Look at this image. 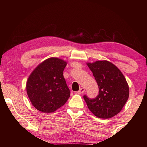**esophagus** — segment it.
I'll return each instance as SVG.
<instances>
[{
    "label": "esophagus",
    "instance_id": "1",
    "mask_svg": "<svg viewBox=\"0 0 147 147\" xmlns=\"http://www.w3.org/2000/svg\"><path fill=\"white\" fill-rule=\"evenodd\" d=\"M84 91H85V89H84V88H81L80 89V90L77 91V93L78 94H82L84 93Z\"/></svg>",
    "mask_w": 147,
    "mask_h": 147
}]
</instances>
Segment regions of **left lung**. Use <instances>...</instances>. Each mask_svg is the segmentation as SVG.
<instances>
[{"label": "left lung", "mask_w": 147, "mask_h": 147, "mask_svg": "<svg viewBox=\"0 0 147 147\" xmlns=\"http://www.w3.org/2000/svg\"><path fill=\"white\" fill-rule=\"evenodd\" d=\"M98 86V94L90 98L85 94L84 98L88 108L94 115L109 119L118 114L125 105L129 96V88L123 73L108 61L88 63Z\"/></svg>", "instance_id": "obj_1"}]
</instances>
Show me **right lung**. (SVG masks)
<instances>
[{
    "label": "right lung",
    "mask_w": 147,
    "mask_h": 147,
    "mask_svg": "<svg viewBox=\"0 0 147 147\" xmlns=\"http://www.w3.org/2000/svg\"><path fill=\"white\" fill-rule=\"evenodd\" d=\"M67 62L51 58L42 62L30 75L26 92L31 102L38 110L51 113L63 106L70 96L63 77Z\"/></svg>",
    "instance_id": "obj_1"
}]
</instances>
